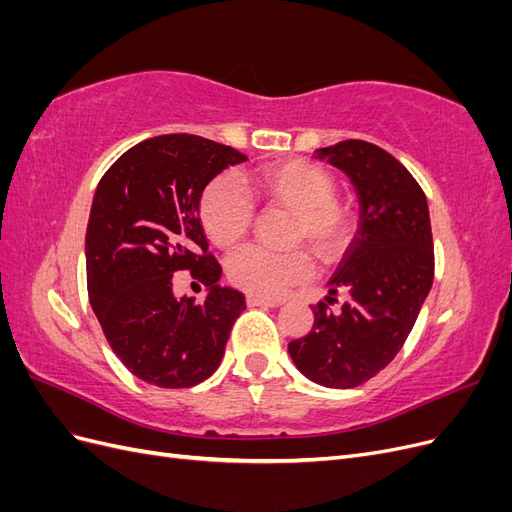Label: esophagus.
<instances>
[{"instance_id":"34e87169","label":"esophagus","mask_w":512,"mask_h":512,"mask_svg":"<svg viewBox=\"0 0 512 512\" xmlns=\"http://www.w3.org/2000/svg\"><path fill=\"white\" fill-rule=\"evenodd\" d=\"M282 301L271 297H260V294H247V305L250 307H277Z\"/></svg>"}]
</instances>
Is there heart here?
Instances as JSON below:
<instances>
[{"label":"heart","mask_w":512,"mask_h":512,"mask_svg":"<svg viewBox=\"0 0 512 512\" xmlns=\"http://www.w3.org/2000/svg\"><path fill=\"white\" fill-rule=\"evenodd\" d=\"M243 184L260 198L294 213L292 241H307L318 258L327 262L344 254L352 235L350 215L333 200V177L305 160L265 164L250 181L222 175L209 183L200 198V222L215 245H237L250 230L254 203ZM312 271L314 260L303 247L271 252L267 247L247 245L228 260L230 282L260 297H277L286 286L305 280Z\"/></svg>","instance_id":"b5f03b06"}]
</instances>
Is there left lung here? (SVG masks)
Masks as SVG:
<instances>
[{"label":"left lung","mask_w":512,"mask_h":512,"mask_svg":"<svg viewBox=\"0 0 512 512\" xmlns=\"http://www.w3.org/2000/svg\"><path fill=\"white\" fill-rule=\"evenodd\" d=\"M316 158L346 173L359 196V228L329 280V294L346 290L350 299L337 314L312 305V331L288 352L312 382L354 389L395 359L431 290L429 207L408 168L376 145L350 138Z\"/></svg>","instance_id":"obj_1"}]
</instances>
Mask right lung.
Here are the masks:
<instances>
[{
  "label": "right lung",
  "instance_id": "1",
  "mask_svg": "<svg viewBox=\"0 0 512 512\" xmlns=\"http://www.w3.org/2000/svg\"><path fill=\"white\" fill-rule=\"evenodd\" d=\"M247 156L194 134L153 136L106 170L91 203L85 260L89 303L119 361L160 389H190L220 367L245 297L218 280L198 218L200 196ZM192 270L205 304L172 294Z\"/></svg>",
  "mask_w": 512,
  "mask_h": 512
}]
</instances>
